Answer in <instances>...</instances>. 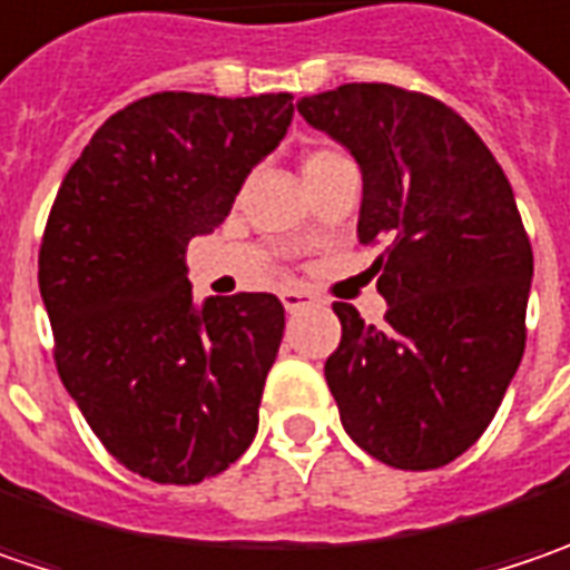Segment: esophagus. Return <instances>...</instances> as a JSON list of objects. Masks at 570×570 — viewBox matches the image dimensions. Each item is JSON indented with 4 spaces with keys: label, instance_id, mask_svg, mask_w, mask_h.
I'll return each mask as SVG.
<instances>
[{
    "label": "esophagus",
    "instance_id": "esophagus-1",
    "mask_svg": "<svg viewBox=\"0 0 570 570\" xmlns=\"http://www.w3.org/2000/svg\"><path fill=\"white\" fill-rule=\"evenodd\" d=\"M282 304H285V311L288 314H295L301 307H307V304H314V295H307V292H282Z\"/></svg>",
    "mask_w": 570,
    "mask_h": 570
}]
</instances>
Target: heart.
<instances>
[{
  "label": "heart",
  "instance_id": "obj_1",
  "mask_svg": "<svg viewBox=\"0 0 570 570\" xmlns=\"http://www.w3.org/2000/svg\"><path fill=\"white\" fill-rule=\"evenodd\" d=\"M340 159H346L340 150H333V147H317V150H307L304 159H301V173L304 176H311V173H317V169H327L333 163H340Z\"/></svg>",
  "mask_w": 570,
  "mask_h": 570
}]
</instances>
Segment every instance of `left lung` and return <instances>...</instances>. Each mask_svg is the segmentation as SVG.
<instances>
[{
	"mask_svg": "<svg viewBox=\"0 0 570 570\" xmlns=\"http://www.w3.org/2000/svg\"><path fill=\"white\" fill-rule=\"evenodd\" d=\"M311 128L362 169L358 240L384 327L336 301L327 358L343 430L391 469L449 465L494 420L527 350L532 246L494 154L449 105L387 82H346L298 101Z\"/></svg>",
	"mask_w": 570,
	"mask_h": 570,
	"instance_id": "obj_1",
	"label": "left lung"
}]
</instances>
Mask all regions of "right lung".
<instances>
[{
  "label": "right lung",
  "instance_id": "obj_1",
  "mask_svg": "<svg viewBox=\"0 0 570 570\" xmlns=\"http://www.w3.org/2000/svg\"><path fill=\"white\" fill-rule=\"evenodd\" d=\"M292 115L288 92L130 101L53 198L38 282L60 382L101 445L157 484L220 474L256 436L285 307L266 292L195 304L186 249L224 224Z\"/></svg>",
  "mask_w": 570,
  "mask_h": 570
}]
</instances>
